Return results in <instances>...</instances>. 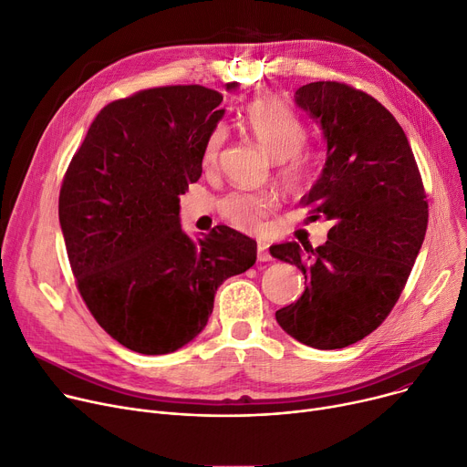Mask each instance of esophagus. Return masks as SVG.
<instances>
[{"instance_id":"34e87169","label":"esophagus","mask_w":467,"mask_h":467,"mask_svg":"<svg viewBox=\"0 0 467 467\" xmlns=\"http://www.w3.org/2000/svg\"><path fill=\"white\" fill-rule=\"evenodd\" d=\"M256 258H258V262H269L271 260V254L267 251V244H258Z\"/></svg>"}]
</instances>
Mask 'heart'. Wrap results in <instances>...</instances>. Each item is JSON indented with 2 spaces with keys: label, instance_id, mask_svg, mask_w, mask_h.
<instances>
[{
  "label": "heart",
  "instance_id": "heart-1",
  "mask_svg": "<svg viewBox=\"0 0 467 467\" xmlns=\"http://www.w3.org/2000/svg\"><path fill=\"white\" fill-rule=\"evenodd\" d=\"M241 120L256 143L277 160V175L290 190L304 188L313 179L318 170V154L304 145L307 126L292 109L273 98H258L246 105ZM228 137L224 124L209 131L202 154L205 171L218 168ZM277 209L279 198L271 192H230L218 202V214L244 234H262Z\"/></svg>",
  "mask_w": 467,
  "mask_h": 467
}]
</instances>
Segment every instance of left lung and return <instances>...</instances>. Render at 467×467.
<instances>
[{"label": "left lung", "instance_id": "1", "mask_svg": "<svg viewBox=\"0 0 467 467\" xmlns=\"http://www.w3.org/2000/svg\"><path fill=\"white\" fill-rule=\"evenodd\" d=\"M294 98L327 143L322 175L299 203L332 228L317 249L309 241L269 249L307 281L275 317L301 343L343 348L394 309L426 235L428 200L407 135L385 105L337 80L309 82Z\"/></svg>", "mask_w": 467, "mask_h": 467}]
</instances>
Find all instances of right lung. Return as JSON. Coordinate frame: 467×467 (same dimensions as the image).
I'll use <instances>...</instances> for the list:
<instances>
[{"mask_svg":"<svg viewBox=\"0 0 467 467\" xmlns=\"http://www.w3.org/2000/svg\"><path fill=\"white\" fill-rule=\"evenodd\" d=\"M221 103V92L200 85L115 99L64 175L58 214L78 294L130 350L168 354L194 339L218 286L256 262L251 237L216 226L194 241L179 223V196L202 177Z\"/></svg>","mask_w":467,"mask_h":467,"instance_id":"right-lung-1","label":"right lung"}]
</instances>
